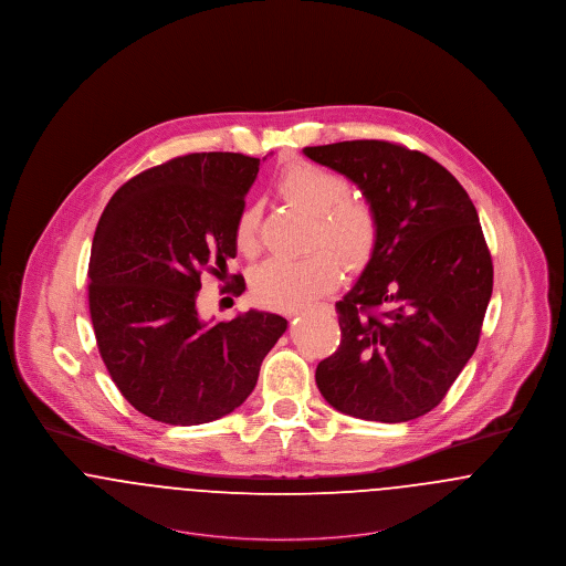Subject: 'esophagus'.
Returning <instances> with one entry per match:
<instances>
[{
  "mask_svg": "<svg viewBox=\"0 0 566 566\" xmlns=\"http://www.w3.org/2000/svg\"><path fill=\"white\" fill-rule=\"evenodd\" d=\"M301 314V310L300 312H297V310H295V312H291V316H300Z\"/></svg>",
  "mask_w": 566,
  "mask_h": 566,
  "instance_id": "1",
  "label": "esophagus"
}]
</instances>
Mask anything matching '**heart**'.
Listing matches in <instances>:
<instances>
[{"mask_svg":"<svg viewBox=\"0 0 566 566\" xmlns=\"http://www.w3.org/2000/svg\"><path fill=\"white\" fill-rule=\"evenodd\" d=\"M277 190L286 200L316 216L314 245H327L346 269H359L378 243V216L367 200L353 199L348 181L327 168L297 163L282 170ZM239 252H259V211L248 205L234 222ZM337 263L329 252L316 250L303 259H271L252 273L256 301L277 310H295L327 293L337 282Z\"/></svg>","mask_w":566,"mask_h":566,"instance_id":"heart-1","label":"heart"}]
</instances>
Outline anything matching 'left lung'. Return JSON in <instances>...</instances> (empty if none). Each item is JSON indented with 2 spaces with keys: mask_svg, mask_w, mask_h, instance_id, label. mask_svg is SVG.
Here are the masks:
<instances>
[{
  "mask_svg": "<svg viewBox=\"0 0 566 566\" xmlns=\"http://www.w3.org/2000/svg\"><path fill=\"white\" fill-rule=\"evenodd\" d=\"M303 154L359 186L378 243L335 303L339 348L316 367L335 410L401 423L436 408L472 357L494 286L492 254L460 181L389 140H344Z\"/></svg>",
  "mask_w": 566,
  "mask_h": 566,
  "instance_id": "obj_1",
  "label": "left lung"
}]
</instances>
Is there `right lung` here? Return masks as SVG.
<instances>
[{
  "instance_id": "add662e5",
  "label": "right lung",
  "mask_w": 566,
  "mask_h": 566,
  "mask_svg": "<svg viewBox=\"0 0 566 566\" xmlns=\"http://www.w3.org/2000/svg\"><path fill=\"white\" fill-rule=\"evenodd\" d=\"M259 158L188 154L126 181L102 211L90 259V314L122 396L154 421H216L254 391L286 318L250 310L202 321L200 275L227 273L234 222ZM227 286L245 291L241 275Z\"/></svg>"
}]
</instances>
